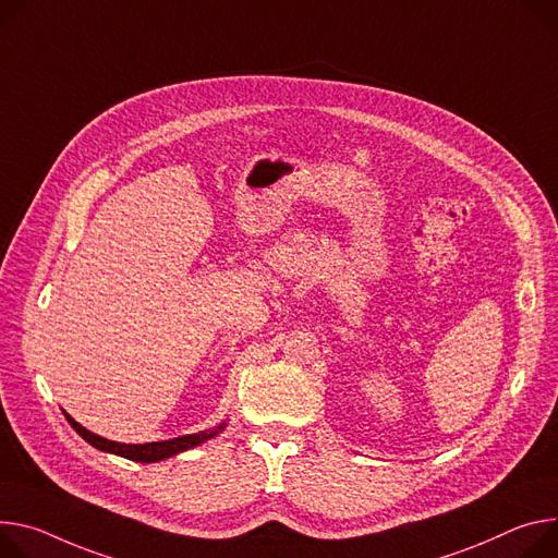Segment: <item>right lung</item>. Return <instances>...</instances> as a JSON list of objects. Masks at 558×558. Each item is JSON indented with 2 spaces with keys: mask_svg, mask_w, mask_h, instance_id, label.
<instances>
[{
  "mask_svg": "<svg viewBox=\"0 0 558 558\" xmlns=\"http://www.w3.org/2000/svg\"><path fill=\"white\" fill-rule=\"evenodd\" d=\"M66 421L71 423V427L88 442L93 445L95 449H102V451H109V453H116V456H122V459H129V461H137V463H158V461H165V459H171V456L180 453V451H186L199 442H205L214 436H218L227 423H220L218 427L214 429H205V432H197V434H186V436H180V438H171V440H158V442H144V445H124V442H116V440H107L102 436H97L93 432H88L86 427H82L77 421H73L66 412H64Z\"/></svg>",
  "mask_w": 558,
  "mask_h": 558,
  "instance_id": "add662e5",
  "label": "right lung"
}]
</instances>
